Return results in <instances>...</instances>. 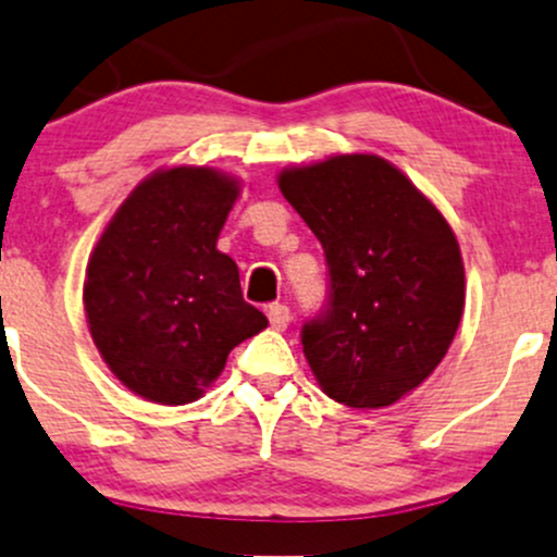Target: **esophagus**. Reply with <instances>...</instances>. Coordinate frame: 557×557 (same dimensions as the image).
Here are the masks:
<instances>
[{"mask_svg": "<svg viewBox=\"0 0 557 557\" xmlns=\"http://www.w3.org/2000/svg\"><path fill=\"white\" fill-rule=\"evenodd\" d=\"M267 317H269V325L274 330H285L290 322V309L285 307V304H269Z\"/></svg>", "mask_w": 557, "mask_h": 557, "instance_id": "1", "label": "esophagus"}]
</instances>
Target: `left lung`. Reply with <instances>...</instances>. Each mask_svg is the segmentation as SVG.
Listing matches in <instances>:
<instances>
[{
	"instance_id": "8db88e82",
	"label": "left lung",
	"mask_w": 557,
	"mask_h": 557,
	"mask_svg": "<svg viewBox=\"0 0 557 557\" xmlns=\"http://www.w3.org/2000/svg\"><path fill=\"white\" fill-rule=\"evenodd\" d=\"M280 189L325 250V307L301 327L311 372L346 407L394 405L438 368L460 325L455 232L377 156L288 169Z\"/></svg>"
}]
</instances>
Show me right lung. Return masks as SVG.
<instances>
[{"mask_svg": "<svg viewBox=\"0 0 557 557\" xmlns=\"http://www.w3.org/2000/svg\"><path fill=\"white\" fill-rule=\"evenodd\" d=\"M237 185L213 169L148 176L115 211L87 267L84 309L113 375L158 405L195 401L237 344L267 327L216 250Z\"/></svg>", "mask_w": 557, "mask_h": 557, "instance_id": "right-lung-1", "label": "right lung"}]
</instances>
